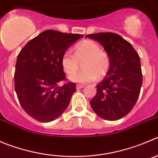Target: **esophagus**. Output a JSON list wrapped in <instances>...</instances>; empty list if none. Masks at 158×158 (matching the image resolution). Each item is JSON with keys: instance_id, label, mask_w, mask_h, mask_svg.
<instances>
[{"instance_id": "obj_1", "label": "esophagus", "mask_w": 158, "mask_h": 158, "mask_svg": "<svg viewBox=\"0 0 158 158\" xmlns=\"http://www.w3.org/2000/svg\"><path fill=\"white\" fill-rule=\"evenodd\" d=\"M84 85H82V84H78L76 85V89H82V88L84 87Z\"/></svg>"}]
</instances>
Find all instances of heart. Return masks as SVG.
<instances>
[{
    "label": "heart",
    "instance_id": "heart-1",
    "mask_svg": "<svg viewBox=\"0 0 158 158\" xmlns=\"http://www.w3.org/2000/svg\"><path fill=\"white\" fill-rule=\"evenodd\" d=\"M74 54L65 51L62 54L61 64L66 74L71 76L77 71L79 62L84 61L83 69L70 78L77 83H88L103 77L108 72L110 66V58L106 51L101 50V46L96 41L83 40L76 44L73 48Z\"/></svg>",
    "mask_w": 158,
    "mask_h": 158
}]
</instances>
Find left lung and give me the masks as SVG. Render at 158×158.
Returning <instances> with one entry per match:
<instances>
[{"label":"left lung","instance_id":"8db88e82","mask_svg":"<svg viewBox=\"0 0 158 158\" xmlns=\"http://www.w3.org/2000/svg\"><path fill=\"white\" fill-rule=\"evenodd\" d=\"M86 37L101 43L110 58V69L97 85V94L89 104L102 118L118 120L132 110L140 94L143 75L139 56L130 43L114 32H99Z\"/></svg>","mask_w":158,"mask_h":158}]
</instances>
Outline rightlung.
<instances>
[{
	"instance_id": "add662e5",
	"label": "right lung",
	"mask_w": 158,
	"mask_h": 158,
	"mask_svg": "<svg viewBox=\"0 0 158 158\" xmlns=\"http://www.w3.org/2000/svg\"><path fill=\"white\" fill-rule=\"evenodd\" d=\"M82 35L46 30L29 40L19 52L15 71V89L19 104L32 118L49 122L61 115L76 91L66 81L62 54Z\"/></svg>"
}]
</instances>
